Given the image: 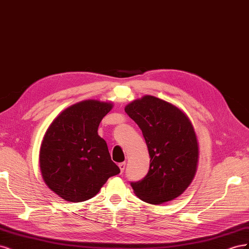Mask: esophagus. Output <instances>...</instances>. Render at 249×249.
I'll list each match as a JSON object with an SVG mask.
<instances>
[{
    "label": "esophagus",
    "instance_id": "obj_1",
    "mask_svg": "<svg viewBox=\"0 0 249 249\" xmlns=\"http://www.w3.org/2000/svg\"><path fill=\"white\" fill-rule=\"evenodd\" d=\"M119 169H120V171H122V173L124 172V168H125V162H123V163H119Z\"/></svg>",
    "mask_w": 249,
    "mask_h": 249
}]
</instances>
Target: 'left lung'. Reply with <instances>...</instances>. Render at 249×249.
Segmentation results:
<instances>
[{
	"instance_id": "obj_1",
	"label": "left lung",
	"mask_w": 249,
	"mask_h": 249,
	"mask_svg": "<svg viewBox=\"0 0 249 249\" xmlns=\"http://www.w3.org/2000/svg\"><path fill=\"white\" fill-rule=\"evenodd\" d=\"M124 111L142 131L150 164L146 177L131 183L147 203L161 205L182 194L193 180L198 163V142L186 113L169 102L144 95Z\"/></svg>"
}]
</instances>
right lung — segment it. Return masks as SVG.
<instances>
[{
	"instance_id": "obj_1",
	"label": "right lung",
	"mask_w": 249,
	"mask_h": 249,
	"mask_svg": "<svg viewBox=\"0 0 249 249\" xmlns=\"http://www.w3.org/2000/svg\"><path fill=\"white\" fill-rule=\"evenodd\" d=\"M112 108L111 102L82 101L63 110L48 127L39 150L40 171L44 183L62 199L88 200L120 172L97 134Z\"/></svg>"
}]
</instances>
